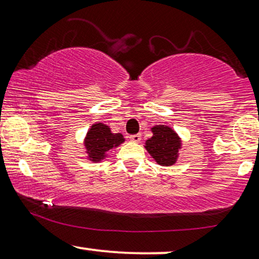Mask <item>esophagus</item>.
<instances>
[{
  "label": "esophagus",
  "instance_id": "esophagus-1",
  "mask_svg": "<svg viewBox=\"0 0 259 259\" xmlns=\"http://www.w3.org/2000/svg\"><path fill=\"white\" fill-rule=\"evenodd\" d=\"M130 140H132L133 142H140V141H141V135H140V134H136V135H132V136H130Z\"/></svg>",
  "mask_w": 259,
  "mask_h": 259
}]
</instances>
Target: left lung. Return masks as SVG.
<instances>
[{
    "label": "left lung",
    "mask_w": 259,
    "mask_h": 259,
    "mask_svg": "<svg viewBox=\"0 0 259 259\" xmlns=\"http://www.w3.org/2000/svg\"><path fill=\"white\" fill-rule=\"evenodd\" d=\"M151 132L152 138L145 142V148L150 156L163 167L175 164L183 147V140L178 133L168 125H154Z\"/></svg>",
    "instance_id": "obj_1"
}]
</instances>
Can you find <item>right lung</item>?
Wrapping results in <instances>:
<instances>
[{
	"instance_id": "right-lung-1",
	"label": "right lung",
	"mask_w": 259,
	"mask_h": 259,
	"mask_svg": "<svg viewBox=\"0 0 259 259\" xmlns=\"http://www.w3.org/2000/svg\"><path fill=\"white\" fill-rule=\"evenodd\" d=\"M125 141L121 134L112 133L111 127L103 123H95L90 126L84 138L86 158L99 163L108 157V152Z\"/></svg>"
}]
</instances>
